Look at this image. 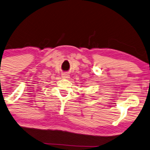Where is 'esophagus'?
<instances>
[{"instance_id":"34e87169","label":"esophagus","mask_w":150,"mask_h":150,"mask_svg":"<svg viewBox=\"0 0 150 150\" xmlns=\"http://www.w3.org/2000/svg\"><path fill=\"white\" fill-rule=\"evenodd\" d=\"M62 77L64 78H69V75H68L67 73H64L62 75Z\"/></svg>"}]
</instances>
